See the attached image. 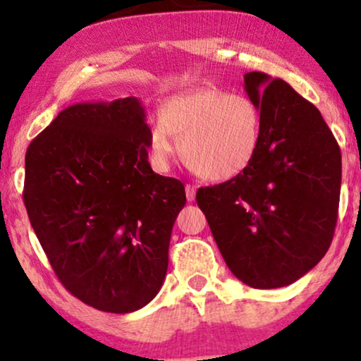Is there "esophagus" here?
I'll list each match as a JSON object with an SVG mask.
<instances>
[{
	"instance_id": "obj_1",
	"label": "esophagus",
	"mask_w": 361,
	"mask_h": 361,
	"mask_svg": "<svg viewBox=\"0 0 361 361\" xmlns=\"http://www.w3.org/2000/svg\"><path fill=\"white\" fill-rule=\"evenodd\" d=\"M185 193H186V200L193 202L195 200V193H197V188L193 185H186L185 186Z\"/></svg>"
}]
</instances>
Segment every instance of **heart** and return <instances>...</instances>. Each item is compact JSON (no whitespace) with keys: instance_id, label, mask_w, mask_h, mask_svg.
I'll return each instance as SVG.
<instances>
[{"instance_id":"b5f03b06","label":"heart","mask_w":361,"mask_h":361,"mask_svg":"<svg viewBox=\"0 0 361 361\" xmlns=\"http://www.w3.org/2000/svg\"><path fill=\"white\" fill-rule=\"evenodd\" d=\"M263 117L251 98L207 88L166 102L149 134L152 163L166 171L180 139L185 164L209 181L246 171L258 154Z\"/></svg>"}]
</instances>
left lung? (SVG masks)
Returning <instances> with one entry per match:
<instances>
[{"label": "left lung", "instance_id": "8db88e82", "mask_svg": "<svg viewBox=\"0 0 361 361\" xmlns=\"http://www.w3.org/2000/svg\"><path fill=\"white\" fill-rule=\"evenodd\" d=\"M244 90L263 117L258 154L239 176L198 188L197 204L235 279L280 288L329 250L341 151L321 111L288 82L252 71L244 74Z\"/></svg>", "mask_w": 361, "mask_h": 361}]
</instances>
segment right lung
Listing matches in <instances>:
<instances>
[{"instance_id": "obj_1", "label": "right lung", "mask_w": 361, "mask_h": 361, "mask_svg": "<svg viewBox=\"0 0 361 361\" xmlns=\"http://www.w3.org/2000/svg\"><path fill=\"white\" fill-rule=\"evenodd\" d=\"M135 97L78 103L32 140L23 202L57 279L103 312L149 304L168 270L185 186L152 171Z\"/></svg>"}]
</instances>
